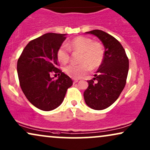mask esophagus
Returning a JSON list of instances; mask_svg holds the SVG:
<instances>
[{
	"mask_svg": "<svg viewBox=\"0 0 150 150\" xmlns=\"http://www.w3.org/2000/svg\"><path fill=\"white\" fill-rule=\"evenodd\" d=\"M73 81H74V83H76V82H77V81H78V79H73Z\"/></svg>",
	"mask_w": 150,
	"mask_h": 150,
	"instance_id": "34e87169",
	"label": "esophagus"
}]
</instances>
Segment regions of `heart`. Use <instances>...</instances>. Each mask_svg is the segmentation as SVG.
<instances>
[{"mask_svg": "<svg viewBox=\"0 0 150 150\" xmlns=\"http://www.w3.org/2000/svg\"><path fill=\"white\" fill-rule=\"evenodd\" d=\"M71 50L81 52L79 64H71L64 68L67 75L74 79L84 76L91 69H97L102 65L105 56L104 45L100 41L84 36L73 38L69 43L62 45L57 51V58L62 64H66L71 59Z\"/></svg>", "mask_w": 150, "mask_h": 150, "instance_id": "heart-1", "label": "heart"}]
</instances>
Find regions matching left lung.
<instances>
[{"label":"left lung","mask_w":150,"mask_h":150,"mask_svg":"<svg viewBox=\"0 0 150 150\" xmlns=\"http://www.w3.org/2000/svg\"><path fill=\"white\" fill-rule=\"evenodd\" d=\"M92 34L100 39L105 48V56L88 87L84 93L85 102L95 110L109 107L118 98L125 86L129 71V59L121 43L113 36L99 30Z\"/></svg>","instance_id":"8db88e82"}]
</instances>
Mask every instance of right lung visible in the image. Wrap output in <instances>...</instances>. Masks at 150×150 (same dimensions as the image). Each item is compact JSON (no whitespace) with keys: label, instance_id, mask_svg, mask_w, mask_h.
<instances>
[{"label":"right lung","instance_id":"right-lung-1","mask_svg":"<svg viewBox=\"0 0 150 150\" xmlns=\"http://www.w3.org/2000/svg\"><path fill=\"white\" fill-rule=\"evenodd\" d=\"M66 34L47 33L30 41L17 62L19 84L31 104L43 111H51L63 102L71 77L58 69L57 51L66 39ZM51 73L59 78H50Z\"/></svg>","mask_w":150,"mask_h":150}]
</instances>
